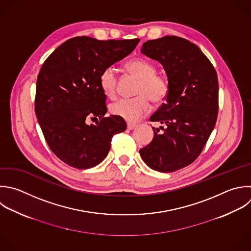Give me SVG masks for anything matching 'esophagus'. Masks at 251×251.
Here are the masks:
<instances>
[{
    "instance_id": "1",
    "label": "esophagus",
    "mask_w": 251,
    "mask_h": 251,
    "mask_svg": "<svg viewBox=\"0 0 251 251\" xmlns=\"http://www.w3.org/2000/svg\"><path fill=\"white\" fill-rule=\"evenodd\" d=\"M135 127H136V125H135V124H131V123H128V124H127V128H128V129L131 130V129H133V128H135Z\"/></svg>"
}]
</instances>
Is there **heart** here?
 Returning <instances> with one entry per match:
<instances>
[{
    "label": "heart",
    "instance_id": "1",
    "mask_svg": "<svg viewBox=\"0 0 251 251\" xmlns=\"http://www.w3.org/2000/svg\"><path fill=\"white\" fill-rule=\"evenodd\" d=\"M126 69L135 75L139 82L135 90V98L120 99L110 106V112L127 122L134 123L150 110V100L155 104L165 101L170 91L169 80L157 75L156 67L143 59H134L126 65ZM101 89L109 98L117 96L118 76L114 67H107L99 77Z\"/></svg>",
    "mask_w": 251,
    "mask_h": 251
}]
</instances>
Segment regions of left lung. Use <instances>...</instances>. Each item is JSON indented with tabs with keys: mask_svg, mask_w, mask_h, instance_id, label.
<instances>
[{
	"mask_svg": "<svg viewBox=\"0 0 251 251\" xmlns=\"http://www.w3.org/2000/svg\"><path fill=\"white\" fill-rule=\"evenodd\" d=\"M141 53L164 68L170 91L151 122L166 126L162 134L153 127L152 141L139 150L154 171L171 173L191 164L201 153L218 116L217 73L202 51L190 41L164 36L148 40Z\"/></svg>",
	"mask_w": 251,
	"mask_h": 251,
	"instance_id": "1",
	"label": "left lung"
}]
</instances>
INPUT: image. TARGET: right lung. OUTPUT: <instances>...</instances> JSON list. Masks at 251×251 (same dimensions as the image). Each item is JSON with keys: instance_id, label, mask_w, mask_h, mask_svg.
I'll list each match as a JSON object with an SVG mask.
<instances>
[{"instance_id": "right-lung-1", "label": "right lung", "mask_w": 251, "mask_h": 251, "mask_svg": "<svg viewBox=\"0 0 251 251\" xmlns=\"http://www.w3.org/2000/svg\"><path fill=\"white\" fill-rule=\"evenodd\" d=\"M138 42L75 37L43 64L37 77L35 113L50 149L69 166H97L107 157L113 135L126 130L124 119L105 118L106 95L99 77L104 69L129 55ZM90 117L100 121L87 125Z\"/></svg>"}]
</instances>
